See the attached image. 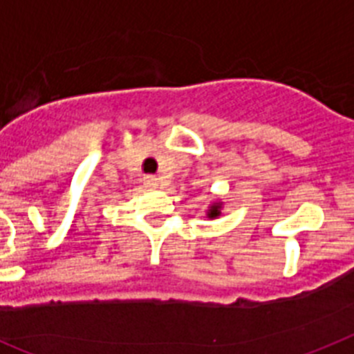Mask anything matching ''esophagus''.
I'll use <instances>...</instances> for the list:
<instances>
[{"mask_svg": "<svg viewBox=\"0 0 354 354\" xmlns=\"http://www.w3.org/2000/svg\"><path fill=\"white\" fill-rule=\"evenodd\" d=\"M145 183L148 184L150 188H159V186H160V179L157 177V175H146Z\"/></svg>", "mask_w": 354, "mask_h": 354, "instance_id": "1", "label": "esophagus"}]
</instances>
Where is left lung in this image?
Listing matches in <instances>:
<instances>
[{"label": "left lung", "instance_id": "obj_1", "mask_svg": "<svg viewBox=\"0 0 354 354\" xmlns=\"http://www.w3.org/2000/svg\"><path fill=\"white\" fill-rule=\"evenodd\" d=\"M218 213H221L218 206H212V209H209V213H208V217H217Z\"/></svg>", "mask_w": 354, "mask_h": 354}]
</instances>
